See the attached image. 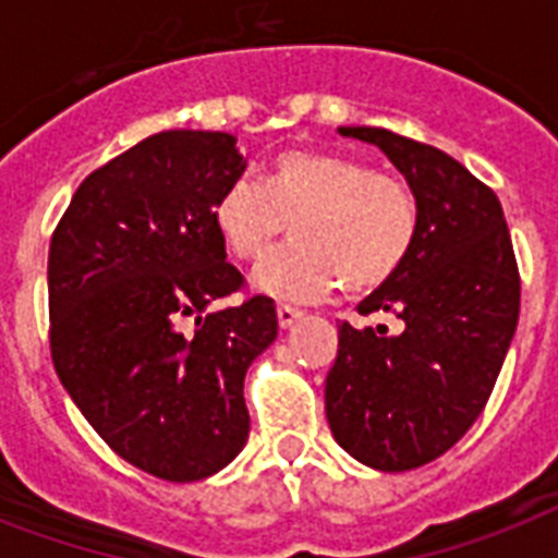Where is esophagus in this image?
Listing matches in <instances>:
<instances>
[{"label": "esophagus", "instance_id": "1", "mask_svg": "<svg viewBox=\"0 0 558 558\" xmlns=\"http://www.w3.org/2000/svg\"><path fill=\"white\" fill-rule=\"evenodd\" d=\"M304 318V313L298 310V306H289V304H278V324L287 330V327H292L295 322H301Z\"/></svg>", "mask_w": 558, "mask_h": 558}]
</instances>
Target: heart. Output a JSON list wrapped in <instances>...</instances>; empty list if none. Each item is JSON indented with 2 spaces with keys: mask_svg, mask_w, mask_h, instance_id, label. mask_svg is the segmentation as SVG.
Segmentation results:
<instances>
[{
  "mask_svg": "<svg viewBox=\"0 0 558 558\" xmlns=\"http://www.w3.org/2000/svg\"><path fill=\"white\" fill-rule=\"evenodd\" d=\"M210 217L236 260L260 257L292 222L295 243L254 271V287L289 301H322L341 283L353 295L379 289L402 269L420 234V205L402 179L322 150L280 153L260 185L231 179Z\"/></svg>",
  "mask_w": 558,
  "mask_h": 558,
  "instance_id": "heart-1",
  "label": "heart"
}]
</instances>
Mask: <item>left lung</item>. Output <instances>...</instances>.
I'll use <instances>...</instances> for the list:
<instances>
[{"mask_svg": "<svg viewBox=\"0 0 558 558\" xmlns=\"http://www.w3.org/2000/svg\"><path fill=\"white\" fill-rule=\"evenodd\" d=\"M376 144L420 205L402 269L359 304L402 330L339 327L327 423L341 449L379 472L432 463L472 428L515 336L521 278L501 202L449 153L381 126H339Z\"/></svg>", "mask_w": 558, "mask_h": 558, "instance_id": "1", "label": "left lung"}]
</instances>
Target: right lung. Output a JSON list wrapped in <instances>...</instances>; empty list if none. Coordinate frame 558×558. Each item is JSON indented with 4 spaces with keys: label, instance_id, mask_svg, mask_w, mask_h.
I'll list each match as a JSON object with an SVG mask.
<instances>
[{
    "label": "right lung",
    "instance_id": "add662e5",
    "mask_svg": "<svg viewBox=\"0 0 558 558\" xmlns=\"http://www.w3.org/2000/svg\"><path fill=\"white\" fill-rule=\"evenodd\" d=\"M236 138L168 130L83 179L48 248L54 371L92 428L142 472L187 484L248 440L245 371L278 336L214 228L217 193L243 177Z\"/></svg>",
    "mask_w": 558,
    "mask_h": 558
}]
</instances>
